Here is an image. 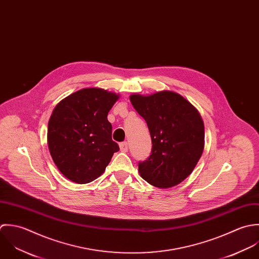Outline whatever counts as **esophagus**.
Here are the masks:
<instances>
[{
  "instance_id": "obj_1",
  "label": "esophagus",
  "mask_w": 259,
  "mask_h": 259,
  "mask_svg": "<svg viewBox=\"0 0 259 259\" xmlns=\"http://www.w3.org/2000/svg\"><path fill=\"white\" fill-rule=\"evenodd\" d=\"M120 149L122 152H127L128 151V143L127 142L120 143Z\"/></svg>"
}]
</instances>
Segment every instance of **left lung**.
<instances>
[{"mask_svg":"<svg viewBox=\"0 0 259 259\" xmlns=\"http://www.w3.org/2000/svg\"><path fill=\"white\" fill-rule=\"evenodd\" d=\"M130 101L145 119L152 140L151 155L138 164L141 177L159 188L179 184L191 174L204 149V124L199 112L171 91L133 94Z\"/></svg>","mask_w":259,"mask_h":259,"instance_id":"left-lung-1","label":"left lung"}]
</instances>
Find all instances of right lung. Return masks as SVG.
<instances>
[{
	"label": "right lung",
	"instance_id": "add662e5",
	"mask_svg": "<svg viewBox=\"0 0 259 259\" xmlns=\"http://www.w3.org/2000/svg\"><path fill=\"white\" fill-rule=\"evenodd\" d=\"M119 95L99 88L79 90L55 107L48 123L53 161L69 180L85 184L103 174L119 146L107 116Z\"/></svg>",
	"mask_w": 259,
	"mask_h": 259
}]
</instances>
